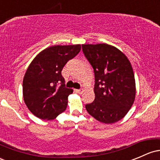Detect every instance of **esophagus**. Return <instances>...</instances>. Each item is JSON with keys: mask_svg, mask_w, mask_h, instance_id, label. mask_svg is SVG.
Here are the masks:
<instances>
[{"mask_svg": "<svg viewBox=\"0 0 160 160\" xmlns=\"http://www.w3.org/2000/svg\"><path fill=\"white\" fill-rule=\"evenodd\" d=\"M75 92L78 94H82V92H83V89H76V90H75Z\"/></svg>", "mask_w": 160, "mask_h": 160, "instance_id": "esophagus-1", "label": "esophagus"}]
</instances>
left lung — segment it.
Wrapping results in <instances>:
<instances>
[{
	"mask_svg": "<svg viewBox=\"0 0 160 160\" xmlns=\"http://www.w3.org/2000/svg\"><path fill=\"white\" fill-rule=\"evenodd\" d=\"M82 46L95 78V98L85 104V108L97 121L104 123L118 122L128 114L135 99V78L131 64L114 46L105 43Z\"/></svg>",
	"mask_w": 160,
	"mask_h": 160,
	"instance_id": "obj_1",
	"label": "left lung"
}]
</instances>
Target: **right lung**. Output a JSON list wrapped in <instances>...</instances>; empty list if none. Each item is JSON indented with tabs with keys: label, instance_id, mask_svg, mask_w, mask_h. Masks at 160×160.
Wrapping results in <instances>:
<instances>
[{
	"label": "right lung",
	"instance_id": "1",
	"mask_svg": "<svg viewBox=\"0 0 160 160\" xmlns=\"http://www.w3.org/2000/svg\"><path fill=\"white\" fill-rule=\"evenodd\" d=\"M81 50V45L53 46L39 52L29 66L23 81L25 104L36 117L53 120L66 109L73 90L65 85L62 70Z\"/></svg>",
	"mask_w": 160,
	"mask_h": 160
}]
</instances>
